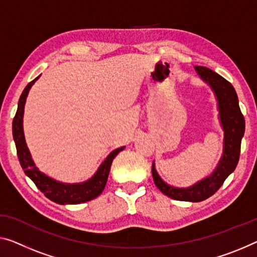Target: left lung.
<instances>
[{
    "label": "left lung",
    "mask_w": 257,
    "mask_h": 257,
    "mask_svg": "<svg viewBox=\"0 0 257 257\" xmlns=\"http://www.w3.org/2000/svg\"><path fill=\"white\" fill-rule=\"evenodd\" d=\"M195 69L216 93L220 122L224 129V153L213 173L189 188L168 186L160 179L153 164L152 177L157 188L166 196L177 201L201 202L212 196L238 165L241 140L244 134V117L240 110L238 95L232 84L211 69L201 66H196Z\"/></svg>",
    "instance_id": "left-lung-1"
}]
</instances>
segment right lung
Instances as JSON below:
<instances>
[{
	"label": "right lung",
	"instance_id": "add662e5",
	"mask_svg": "<svg viewBox=\"0 0 257 257\" xmlns=\"http://www.w3.org/2000/svg\"><path fill=\"white\" fill-rule=\"evenodd\" d=\"M37 79L38 77L33 79L32 82H30L26 85L24 91H23L18 101L16 115H15L13 121V136L15 144H16L17 156L19 163H21V166L24 170V173L38 187V189L46 197L57 203V204H79V203L93 200V198L99 196L102 193V190H104L107 179H108L110 165H112L113 159L115 158L118 152L123 150L124 147L118 148L116 150L110 152L108 157L105 159V162L98 168L94 177L84 183H75V185L62 183L55 181V180L48 178L47 175L41 173L36 167V165H34L32 158H31L29 149L25 143L24 133H23V114H24L26 97H28L31 86L33 85Z\"/></svg>",
	"mask_w": 257,
	"mask_h": 257
}]
</instances>
